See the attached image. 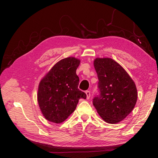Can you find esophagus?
<instances>
[{
  "label": "esophagus",
  "mask_w": 158,
  "mask_h": 158,
  "mask_svg": "<svg viewBox=\"0 0 158 158\" xmlns=\"http://www.w3.org/2000/svg\"><path fill=\"white\" fill-rule=\"evenodd\" d=\"M85 94H86V98L89 100V99H90V91H89V90H87V91H85Z\"/></svg>",
  "instance_id": "esophagus-1"
}]
</instances>
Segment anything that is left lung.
Returning a JSON list of instances; mask_svg holds the SVG:
<instances>
[{
    "label": "left lung",
    "mask_w": 158,
    "mask_h": 158,
    "mask_svg": "<svg viewBox=\"0 0 158 158\" xmlns=\"http://www.w3.org/2000/svg\"><path fill=\"white\" fill-rule=\"evenodd\" d=\"M93 65L100 89V95L93 99V105L106 123H120L132 112L137 102L135 83L124 68L110 58H96Z\"/></svg>",
    "instance_id": "left-lung-1"
}]
</instances>
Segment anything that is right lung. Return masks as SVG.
<instances>
[{
	"label": "right lung",
	"mask_w": 158,
	"mask_h": 158,
	"mask_svg": "<svg viewBox=\"0 0 158 158\" xmlns=\"http://www.w3.org/2000/svg\"><path fill=\"white\" fill-rule=\"evenodd\" d=\"M80 60L68 57L58 61L41 79L37 102L47 121L61 123L73 113L80 98L85 93L78 89L79 78L76 71Z\"/></svg>",
	"instance_id": "add662e5"
}]
</instances>
